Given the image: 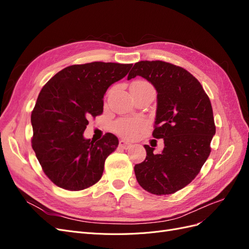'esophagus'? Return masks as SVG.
<instances>
[{
	"instance_id": "obj_1",
	"label": "esophagus",
	"mask_w": 249,
	"mask_h": 249,
	"mask_svg": "<svg viewBox=\"0 0 249 249\" xmlns=\"http://www.w3.org/2000/svg\"><path fill=\"white\" fill-rule=\"evenodd\" d=\"M119 146L124 148V149H126V148H129V147L131 146V143L125 141V140H120V141H119Z\"/></svg>"
}]
</instances>
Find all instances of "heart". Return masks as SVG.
Masks as SVG:
<instances>
[{
	"label": "heart",
	"mask_w": 249,
	"mask_h": 249,
	"mask_svg": "<svg viewBox=\"0 0 249 249\" xmlns=\"http://www.w3.org/2000/svg\"><path fill=\"white\" fill-rule=\"evenodd\" d=\"M132 86H139V87H150L153 88L149 83L145 81H136L133 83ZM146 122L141 117H134V118H124L119 119L114 124V130L120 136L126 138H133L138 135L143 127L145 126Z\"/></svg>",
	"instance_id": "1"
}]
</instances>
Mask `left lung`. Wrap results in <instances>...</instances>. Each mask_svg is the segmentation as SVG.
I'll use <instances>...</instances> for the list:
<instances>
[{
  "label": "left lung",
  "instance_id": "8db88e82",
  "mask_svg": "<svg viewBox=\"0 0 249 249\" xmlns=\"http://www.w3.org/2000/svg\"><path fill=\"white\" fill-rule=\"evenodd\" d=\"M141 76L157 90L153 137L164 140L161 154L144 145L145 160L134 167L137 182L156 195L176 193L190 184L211 153L215 135L212 105L198 80L168 62L139 61L127 80Z\"/></svg>",
  "mask_w": 249,
  "mask_h": 249
}]
</instances>
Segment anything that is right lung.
Segmentation results:
<instances>
[{
  "label": "right lung",
  "mask_w": 249,
  "mask_h": 249,
  "mask_svg": "<svg viewBox=\"0 0 249 249\" xmlns=\"http://www.w3.org/2000/svg\"><path fill=\"white\" fill-rule=\"evenodd\" d=\"M132 65H71L42 87L31 114V142L43 172L56 186L80 191L101 179L105 161L117 148L118 139L107 133L94 142L83 133L88 120L103 113L109 86L124 78Z\"/></svg>",
  "instance_id": "right-lung-1"
}]
</instances>
